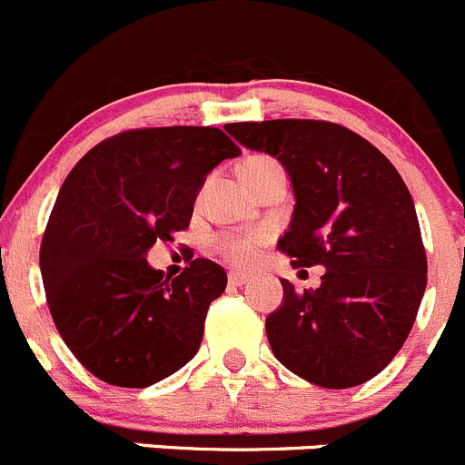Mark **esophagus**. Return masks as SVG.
<instances>
[{
  "label": "esophagus",
  "instance_id": "esophagus-1",
  "mask_svg": "<svg viewBox=\"0 0 465 465\" xmlns=\"http://www.w3.org/2000/svg\"><path fill=\"white\" fill-rule=\"evenodd\" d=\"M228 280H231V284H234V287H242V284L248 282V275L239 273V271H231Z\"/></svg>",
  "mask_w": 465,
  "mask_h": 465
}]
</instances>
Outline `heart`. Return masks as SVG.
Segmentation results:
<instances>
[{
	"instance_id": "b5f03b06",
	"label": "heart",
	"mask_w": 465,
	"mask_h": 465,
	"mask_svg": "<svg viewBox=\"0 0 465 465\" xmlns=\"http://www.w3.org/2000/svg\"><path fill=\"white\" fill-rule=\"evenodd\" d=\"M273 160L269 158H251L243 163L242 173L257 172V169L273 167ZM264 246V234L246 232V234H219L214 239V251L234 266H251L257 260V252Z\"/></svg>"
}]
</instances>
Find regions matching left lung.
<instances>
[{"label": "left lung", "mask_w": 465, "mask_h": 465, "mask_svg": "<svg viewBox=\"0 0 465 465\" xmlns=\"http://www.w3.org/2000/svg\"><path fill=\"white\" fill-rule=\"evenodd\" d=\"M292 176L296 208L278 248L298 266H325L316 292L282 280L266 319L271 351L316 387L369 382L398 355L427 284V255L407 185L369 140L321 119L226 124Z\"/></svg>", "instance_id": "8db88e82"}]
</instances>
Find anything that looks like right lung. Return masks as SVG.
Here are the masks:
<instances>
[{
  "mask_svg": "<svg viewBox=\"0 0 465 465\" xmlns=\"http://www.w3.org/2000/svg\"><path fill=\"white\" fill-rule=\"evenodd\" d=\"M239 153L219 128H133L99 142L65 178L40 273L56 330L94 378L144 389L196 355L226 271L196 257L164 278L144 255L190 226L208 172Z\"/></svg>",
  "mask_w": 465,
  "mask_h": 465,
  "instance_id": "right-lung-1",
  "label": "right lung"
}]
</instances>
